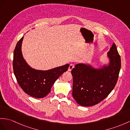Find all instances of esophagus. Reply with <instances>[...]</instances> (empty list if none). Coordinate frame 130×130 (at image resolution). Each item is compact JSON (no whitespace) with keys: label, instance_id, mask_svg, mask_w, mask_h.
Wrapping results in <instances>:
<instances>
[{"label":"esophagus","instance_id":"1","mask_svg":"<svg viewBox=\"0 0 130 130\" xmlns=\"http://www.w3.org/2000/svg\"><path fill=\"white\" fill-rule=\"evenodd\" d=\"M74 67V64H70V66H69V68H68V71H71L72 70V69Z\"/></svg>","mask_w":130,"mask_h":130}]
</instances>
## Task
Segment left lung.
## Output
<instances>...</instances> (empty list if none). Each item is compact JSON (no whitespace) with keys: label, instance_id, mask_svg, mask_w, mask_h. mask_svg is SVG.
<instances>
[{"label":"left lung","instance_id":"left-lung-1","mask_svg":"<svg viewBox=\"0 0 130 130\" xmlns=\"http://www.w3.org/2000/svg\"><path fill=\"white\" fill-rule=\"evenodd\" d=\"M106 57L108 62L100 67L80 63L73 68L72 96L79 105H96L106 98L114 88L121 68V58L114 43Z\"/></svg>","mask_w":130,"mask_h":130}]
</instances>
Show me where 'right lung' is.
<instances>
[{
    "label": "right lung",
    "instance_id": "add662e5",
    "mask_svg": "<svg viewBox=\"0 0 130 130\" xmlns=\"http://www.w3.org/2000/svg\"><path fill=\"white\" fill-rule=\"evenodd\" d=\"M24 37L18 41L14 52L13 69L18 84L25 93L36 98H42L51 91L55 81L67 71V64L48 70L36 69L24 59L21 46Z\"/></svg>",
    "mask_w": 130,
    "mask_h": 130
}]
</instances>
